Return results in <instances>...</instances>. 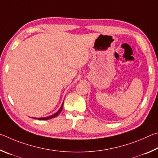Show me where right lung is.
Masks as SVG:
<instances>
[{
  "mask_svg": "<svg viewBox=\"0 0 158 158\" xmlns=\"http://www.w3.org/2000/svg\"><path fill=\"white\" fill-rule=\"evenodd\" d=\"M63 104H62V105H61V107L60 108L59 110H58V111L56 112V113H55L54 114L52 115V116H47V117H44V118H35V119H38V120H40V121H41V120H49V119H51V118H53L56 117V116H58V115L60 113L61 111H62V109H63Z\"/></svg>",
  "mask_w": 158,
  "mask_h": 158,
  "instance_id": "1",
  "label": "right lung"
}]
</instances>
